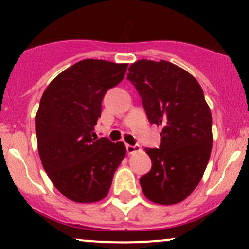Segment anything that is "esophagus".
I'll list each match as a JSON object with an SVG mask.
<instances>
[{"mask_svg":"<svg viewBox=\"0 0 249 249\" xmlns=\"http://www.w3.org/2000/svg\"><path fill=\"white\" fill-rule=\"evenodd\" d=\"M140 149H141V148H140L139 144H134V145L126 144V152H127V154H134V153L139 152Z\"/></svg>","mask_w":249,"mask_h":249,"instance_id":"obj_1","label":"esophagus"}]
</instances>
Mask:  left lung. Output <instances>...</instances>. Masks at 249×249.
Here are the masks:
<instances>
[{
	"label": "left lung",
	"instance_id": "left-lung-1",
	"mask_svg": "<svg viewBox=\"0 0 249 249\" xmlns=\"http://www.w3.org/2000/svg\"><path fill=\"white\" fill-rule=\"evenodd\" d=\"M127 79L142 99L150 124L162 127L159 148H145L152 169L140 178L143 194L175 205L197 187L212 150V114L197 80L165 60H139Z\"/></svg>",
	"mask_w": 249,
	"mask_h": 249
}]
</instances>
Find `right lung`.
Listing matches in <instances>:
<instances>
[{
	"instance_id": "obj_1",
	"label": "right lung",
	"mask_w": 249,
	"mask_h": 249,
	"mask_svg": "<svg viewBox=\"0 0 249 249\" xmlns=\"http://www.w3.org/2000/svg\"><path fill=\"white\" fill-rule=\"evenodd\" d=\"M127 64L85 59L50 82L42 95L36 126L38 153L48 177L74 202L107 196L113 175L124 159V143L95 136L102 100L123 80Z\"/></svg>"
}]
</instances>
